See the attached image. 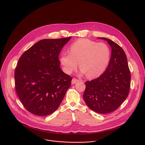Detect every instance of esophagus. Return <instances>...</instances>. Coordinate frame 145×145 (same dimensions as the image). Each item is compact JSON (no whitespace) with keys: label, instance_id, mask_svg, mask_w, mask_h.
Instances as JSON below:
<instances>
[{"label":"esophagus","instance_id":"34e87169","mask_svg":"<svg viewBox=\"0 0 145 145\" xmlns=\"http://www.w3.org/2000/svg\"><path fill=\"white\" fill-rule=\"evenodd\" d=\"M78 81H79V80H78V79H75V78H73V79H72V81H71V83H72V84H74L76 83V82H78Z\"/></svg>","mask_w":145,"mask_h":145}]
</instances>
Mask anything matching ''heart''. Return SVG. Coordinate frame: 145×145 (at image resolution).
Segmentation results:
<instances>
[{"label": "heart", "mask_w": 145, "mask_h": 145, "mask_svg": "<svg viewBox=\"0 0 145 145\" xmlns=\"http://www.w3.org/2000/svg\"><path fill=\"white\" fill-rule=\"evenodd\" d=\"M110 49L103 42L79 39L70 47V53H63L60 62L64 71L71 74L79 63V69L88 78L100 76L106 69L110 59Z\"/></svg>", "instance_id": "obj_1"}]
</instances>
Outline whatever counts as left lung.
<instances>
[{
	"instance_id": "8db88e82",
	"label": "left lung",
	"mask_w": 145,
	"mask_h": 145,
	"mask_svg": "<svg viewBox=\"0 0 145 145\" xmlns=\"http://www.w3.org/2000/svg\"><path fill=\"white\" fill-rule=\"evenodd\" d=\"M112 49L109 65L99 77L85 82L83 99L92 110L101 114L116 110L128 96L131 75L123 50L116 42L104 37Z\"/></svg>"
}]
</instances>
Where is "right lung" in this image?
<instances>
[{
    "label": "right lung",
    "mask_w": 145,
    "mask_h": 145,
    "mask_svg": "<svg viewBox=\"0 0 145 145\" xmlns=\"http://www.w3.org/2000/svg\"><path fill=\"white\" fill-rule=\"evenodd\" d=\"M71 38L40 40L20 58L15 71V88L29 112L48 116L61 104L72 78L61 70L58 57Z\"/></svg>",
    "instance_id": "obj_1"
}]
</instances>
